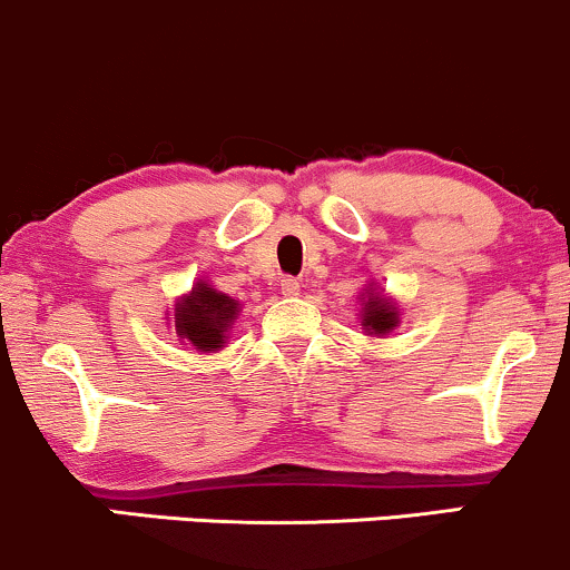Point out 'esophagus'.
Masks as SVG:
<instances>
[{
  "instance_id": "1",
  "label": "esophagus",
  "mask_w": 570,
  "mask_h": 570,
  "mask_svg": "<svg viewBox=\"0 0 570 570\" xmlns=\"http://www.w3.org/2000/svg\"><path fill=\"white\" fill-rule=\"evenodd\" d=\"M279 287H283V296H298L301 293V283L296 277H283L279 279Z\"/></svg>"
}]
</instances>
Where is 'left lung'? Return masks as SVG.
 <instances>
[{
	"label": "left lung",
	"mask_w": 570,
	"mask_h": 570,
	"mask_svg": "<svg viewBox=\"0 0 570 570\" xmlns=\"http://www.w3.org/2000/svg\"><path fill=\"white\" fill-rule=\"evenodd\" d=\"M360 320H363V331L371 333V336H386L400 325L397 304L371 287V291H365Z\"/></svg>",
	"instance_id": "obj_1"
}]
</instances>
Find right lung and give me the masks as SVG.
Returning <instances> with one entry per match:
<instances>
[{"instance_id": "add662e5", "label": "right lung", "mask_w": 570, "mask_h": 570, "mask_svg": "<svg viewBox=\"0 0 570 570\" xmlns=\"http://www.w3.org/2000/svg\"><path fill=\"white\" fill-rule=\"evenodd\" d=\"M237 312L239 301L199 279L189 296L176 304V333L197 352H218L226 344V333L237 320Z\"/></svg>"}]
</instances>
